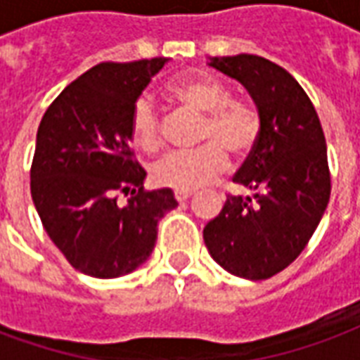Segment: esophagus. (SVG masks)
Wrapping results in <instances>:
<instances>
[{
	"label": "esophagus",
	"mask_w": 360,
	"mask_h": 360,
	"mask_svg": "<svg viewBox=\"0 0 360 360\" xmlns=\"http://www.w3.org/2000/svg\"><path fill=\"white\" fill-rule=\"evenodd\" d=\"M174 198H176V201H180V203H182V201H188V199L191 198V191H174Z\"/></svg>",
	"instance_id": "34e87169"
}]
</instances>
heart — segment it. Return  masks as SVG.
Segmentation results:
<instances>
[{"label": "heart", "mask_w": 360, "mask_h": 360, "mask_svg": "<svg viewBox=\"0 0 360 360\" xmlns=\"http://www.w3.org/2000/svg\"><path fill=\"white\" fill-rule=\"evenodd\" d=\"M167 97L190 111L203 115L193 151L167 155L151 170L159 186L180 191L203 188L226 169V155L234 162L248 161L261 140V115L255 107L232 99L226 84L214 78H188L170 84ZM130 134L134 143L148 155L162 148L159 115L148 99H138L130 111Z\"/></svg>", "instance_id": "heart-1"}]
</instances>
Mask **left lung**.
<instances>
[{"label": "left lung", "mask_w": 360, "mask_h": 360, "mask_svg": "<svg viewBox=\"0 0 360 360\" xmlns=\"http://www.w3.org/2000/svg\"><path fill=\"white\" fill-rule=\"evenodd\" d=\"M209 67L249 91L263 130L234 176L253 195H226L219 217L203 228V240L230 274L266 280L297 259L326 211V140L305 90L276 63L241 53L209 57Z\"/></svg>", "instance_id": "left-lung-1"}]
</instances>
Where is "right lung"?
I'll use <instances>...</instances> for the list:
<instances>
[{
  "label": "right lung",
  "mask_w": 360,
  "mask_h": 360,
  "mask_svg": "<svg viewBox=\"0 0 360 360\" xmlns=\"http://www.w3.org/2000/svg\"><path fill=\"white\" fill-rule=\"evenodd\" d=\"M167 57L99 63L57 96L36 136L30 191L41 224L91 278L130 274L151 255L157 222L178 205L170 188L143 191L130 111ZM119 191L131 193L116 203Z\"/></svg>",
  "instance_id": "1"
}]
</instances>
